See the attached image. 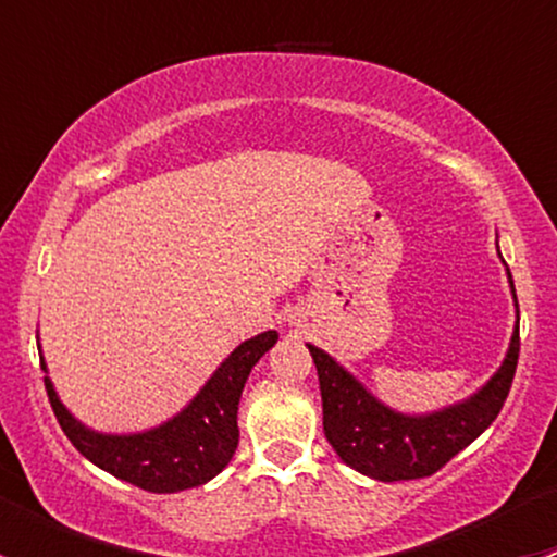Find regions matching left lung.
Listing matches in <instances>:
<instances>
[{
	"mask_svg": "<svg viewBox=\"0 0 557 557\" xmlns=\"http://www.w3.org/2000/svg\"><path fill=\"white\" fill-rule=\"evenodd\" d=\"M509 288L515 296L512 274H509ZM515 310H518V296H515ZM307 347L318 367L325 440L336 455L350 469L372 480H420L440 471L498 418L518 369L520 318L498 372L474 396L429 414H404L385 407L329 352L314 345Z\"/></svg>",
	"mask_w": 557,
	"mask_h": 557,
	"instance_id": "left-lung-1",
	"label": "left lung"
}]
</instances>
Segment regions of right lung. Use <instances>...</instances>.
Returning <instances> with one entry per match:
<instances>
[{"mask_svg": "<svg viewBox=\"0 0 557 557\" xmlns=\"http://www.w3.org/2000/svg\"><path fill=\"white\" fill-rule=\"evenodd\" d=\"M274 342L277 331H263L245 339L190 398L188 407L166 423L139 434L91 431L61 404L50 377H45V391L66 440L99 469L150 493L188 491L221 474L234 458L239 445L237 409L247 374L263 352L272 350ZM39 363L48 374L45 358H39Z\"/></svg>", "mask_w": 557, "mask_h": 557, "instance_id": "right-lung-1", "label": "right lung"}]
</instances>
